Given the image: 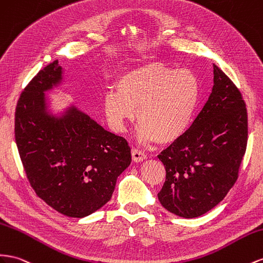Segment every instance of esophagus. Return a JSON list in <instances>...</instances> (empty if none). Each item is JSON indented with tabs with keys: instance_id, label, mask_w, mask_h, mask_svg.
Masks as SVG:
<instances>
[{
	"instance_id": "34e87169",
	"label": "esophagus",
	"mask_w": 263,
	"mask_h": 263,
	"mask_svg": "<svg viewBox=\"0 0 263 263\" xmlns=\"http://www.w3.org/2000/svg\"><path fill=\"white\" fill-rule=\"evenodd\" d=\"M132 157H133L134 162H140V161L146 159V155L143 152H140L139 149L133 148L132 149Z\"/></svg>"
}]
</instances>
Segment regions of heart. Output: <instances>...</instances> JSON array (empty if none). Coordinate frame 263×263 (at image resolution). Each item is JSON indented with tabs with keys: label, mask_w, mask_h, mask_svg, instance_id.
Listing matches in <instances>:
<instances>
[{
	"label": "heart",
	"mask_w": 263,
	"mask_h": 263,
	"mask_svg": "<svg viewBox=\"0 0 263 263\" xmlns=\"http://www.w3.org/2000/svg\"><path fill=\"white\" fill-rule=\"evenodd\" d=\"M117 91L104 96L111 129L124 132L136 118L138 138L170 145L187 133L199 101V81L189 69L152 62L126 70L116 80Z\"/></svg>",
	"instance_id": "heart-1"
}]
</instances>
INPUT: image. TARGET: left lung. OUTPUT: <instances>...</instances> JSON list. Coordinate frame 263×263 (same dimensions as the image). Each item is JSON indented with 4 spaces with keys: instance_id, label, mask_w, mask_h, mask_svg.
Masks as SVG:
<instances>
[{
    "instance_id": "1",
    "label": "left lung",
    "mask_w": 263,
    "mask_h": 263,
    "mask_svg": "<svg viewBox=\"0 0 263 263\" xmlns=\"http://www.w3.org/2000/svg\"><path fill=\"white\" fill-rule=\"evenodd\" d=\"M248 140L240 90L214 64V87L183 136L158 156L166 180L162 207L182 218L202 216L223 200L238 179Z\"/></svg>"
}]
</instances>
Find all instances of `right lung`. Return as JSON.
<instances>
[{
  "label": "right lung",
  "mask_w": 263,
  "mask_h": 263,
  "mask_svg": "<svg viewBox=\"0 0 263 263\" xmlns=\"http://www.w3.org/2000/svg\"><path fill=\"white\" fill-rule=\"evenodd\" d=\"M62 81L63 68L54 61L28 83L16 106L15 141L36 195L62 215L83 218L110 200L132 154L125 138L75 106L52 114L45 93Z\"/></svg>",
  "instance_id": "obj_1"
}]
</instances>
